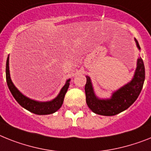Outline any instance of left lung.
<instances>
[{
	"mask_svg": "<svg viewBox=\"0 0 151 151\" xmlns=\"http://www.w3.org/2000/svg\"><path fill=\"white\" fill-rule=\"evenodd\" d=\"M136 40V39H135ZM138 48L140 47L136 40ZM145 68L143 59H137V66L134 78L130 83L113 93L111 99L101 100L96 97L89 77L86 76L85 86L86 100L89 109L96 114L103 116H114L129 108L137 99L144 86Z\"/></svg>",
	"mask_w": 151,
	"mask_h": 151,
	"instance_id": "left-lung-1",
	"label": "left lung"
}]
</instances>
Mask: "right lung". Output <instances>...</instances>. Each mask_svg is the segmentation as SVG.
I'll list each match as a JSON object with an SVG mask.
<instances>
[{
  "label": "right lung",
  "mask_w": 151,
  "mask_h": 151,
  "mask_svg": "<svg viewBox=\"0 0 151 151\" xmlns=\"http://www.w3.org/2000/svg\"><path fill=\"white\" fill-rule=\"evenodd\" d=\"M6 81H7V86L9 88L11 94L13 95L14 98L22 107H24V109H26L28 111L35 113V114L47 115V114L55 113L62 106L63 100H64L65 95L68 90L70 79L67 80L66 83L62 89L60 93L58 94V96L56 97L55 99H54L52 101L42 103V102L32 100V99H28V97L24 96L23 94L20 93L11 82L9 73V57H7V62H6Z\"/></svg>",
  "instance_id": "right-lung-1"
}]
</instances>
